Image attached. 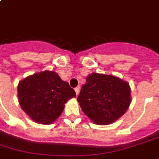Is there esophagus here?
<instances>
[{"instance_id": "obj_1", "label": "esophagus", "mask_w": 159, "mask_h": 159, "mask_svg": "<svg viewBox=\"0 0 159 159\" xmlns=\"http://www.w3.org/2000/svg\"><path fill=\"white\" fill-rule=\"evenodd\" d=\"M75 92H76V95H77V96H78V94H79V92H80V88L78 87H76V88H75Z\"/></svg>"}]
</instances>
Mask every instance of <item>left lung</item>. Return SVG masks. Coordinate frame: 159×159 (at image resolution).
I'll use <instances>...</instances> for the list:
<instances>
[{
  "label": "left lung",
  "instance_id": "8db88e82",
  "mask_svg": "<svg viewBox=\"0 0 159 159\" xmlns=\"http://www.w3.org/2000/svg\"><path fill=\"white\" fill-rule=\"evenodd\" d=\"M77 101L96 125H107L120 118L131 103L128 82L113 75L92 72L87 77Z\"/></svg>",
  "mask_w": 159,
  "mask_h": 159
}]
</instances>
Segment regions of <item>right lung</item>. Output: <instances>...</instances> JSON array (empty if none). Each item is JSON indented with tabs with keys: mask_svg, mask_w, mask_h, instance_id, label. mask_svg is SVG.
I'll use <instances>...</instances> for the list:
<instances>
[{
	"mask_svg": "<svg viewBox=\"0 0 159 159\" xmlns=\"http://www.w3.org/2000/svg\"><path fill=\"white\" fill-rule=\"evenodd\" d=\"M19 103L30 118L42 125L54 122L64 109V104L76 97L67 82L53 71L30 75L19 82Z\"/></svg>",
	"mask_w": 159,
	"mask_h": 159,
	"instance_id": "1",
	"label": "right lung"
}]
</instances>
